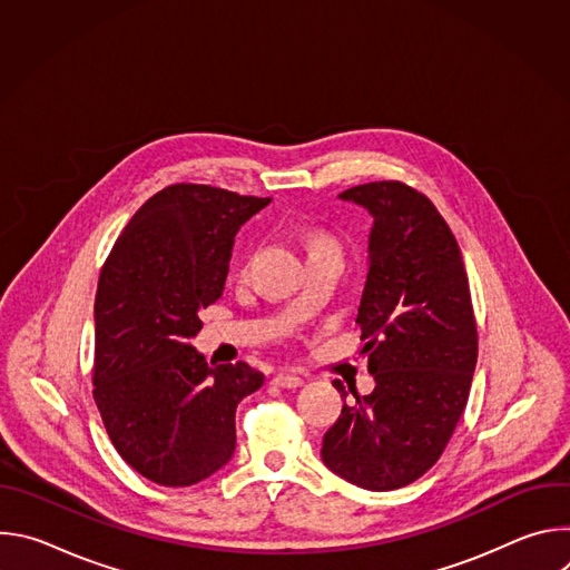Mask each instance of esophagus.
Segmentation results:
<instances>
[{"mask_svg": "<svg viewBox=\"0 0 570 570\" xmlns=\"http://www.w3.org/2000/svg\"><path fill=\"white\" fill-rule=\"evenodd\" d=\"M273 383L275 385H279V387H288V390H295V387H299L302 383H304V379L302 376H297V374H277L275 379H273Z\"/></svg>", "mask_w": 570, "mask_h": 570, "instance_id": "34e87169", "label": "esophagus"}]
</instances>
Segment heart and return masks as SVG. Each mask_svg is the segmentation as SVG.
<instances>
[{"label": "heart", "mask_w": 570, "mask_h": 570, "mask_svg": "<svg viewBox=\"0 0 570 570\" xmlns=\"http://www.w3.org/2000/svg\"><path fill=\"white\" fill-rule=\"evenodd\" d=\"M327 243H334V240H332L330 236H322V234H320V236H313L311 248H313V246H327Z\"/></svg>", "instance_id": "b5f03b06"}]
</instances>
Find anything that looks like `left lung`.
I'll list each match as a JSON object with an SVG mask.
<instances>
[{"label": "left lung", "instance_id": "1", "mask_svg": "<svg viewBox=\"0 0 570 570\" xmlns=\"http://www.w3.org/2000/svg\"><path fill=\"white\" fill-rule=\"evenodd\" d=\"M343 200L372 218L370 268L356 322L374 390L345 403L324 433L322 460L347 482L390 492L444 453L478 358V330L458 240L417 189L399 180L352 187ZM347 396L343 381H334Z\"/></svg>", "mask_w": 570, "mask_h": 570}]
</instances>
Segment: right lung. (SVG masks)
<instances>
[{
	"mask_svg": "<svg viewBox=\"0 0 570 570\" xmlns=\"http://www.w3.org/2000/svg\"><path fill=\"white\" fill-rule=\"evenodd\" d=\"M271 198L171 185L124 227L95 299V401L119 455L144 478L189 487L229 462L234 415L264 385L246 363L191 347L223 295L234 236Z\"/></svg>",
	"mask_w": 570,
	"mask_h": 570,
	"instance_id": "right-lung-1",
	"label": "right lung"
}]
</instances>
